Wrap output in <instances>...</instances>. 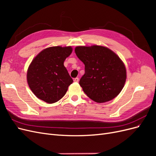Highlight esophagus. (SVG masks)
I'll return each mask as SVG.
<instances>
[{"label":"esophagus","mask_w":156,"mask_h":156,"mask_svg":"<svg viewBox=\"0 0 156 156\" xmlns=\"http://www.w3.org/2000/svg\"><path fill=\"white\" fill-rule=\"evenodd\" d=\"M79 79L78 77H76V78H75V79H73V81H74V82H79Z\"/></svg>","instance_id":"obj_1"}]
</instances>
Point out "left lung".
Returning a JSON list of instances; mask_svg holds the SVG:
<instances>
[{"instance_id": "left-lung-1", "label": "left lung", "mask_w": 156, "mask_h": 156, "mask_svg": "<svg viewBox=\"0 0 156 156\" xmlns=\"http://www.w3.org/2000/svg\"><path fill=\"white\" fill-rule=\"evenodd\" d=\"M75 52L84 64L79 84L89 98L104 103L119 95L126 80L125 65L119 56L100 45L77 46Z\"/></svg>"}]
</instances>
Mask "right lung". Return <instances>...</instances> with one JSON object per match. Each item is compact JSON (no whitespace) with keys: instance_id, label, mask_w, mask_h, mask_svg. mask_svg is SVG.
I'll use <instances>...</instances> for the list:
<instances>
[{"instance_id":"add662e5","label":"right lung","mask_w":156,"mask_h":156,"mask_svg":"<svg viewBox=\"0 0 156 156\" xmlns=\"http://www.w3.org/2000/svg\"><path fill=\"white\" fill-rule=\"evenodd\" d=\"M72 52L71 46L50 47L32 60L27 70L28 84L34 95L48 103L59 101L73 83L64 62Z\"/></svg>"}]
</instances>
